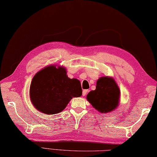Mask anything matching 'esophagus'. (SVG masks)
Listing matches in <instances>:
<instances>
[{
  "mask_svg": "<svg viewBox=\"0 0 157 157\" xmlns=\"http://www.w3.org/2000/svg\"><path fill=\"white\" fill-rule=\"evenodd\" d=\"M88 91H89V90H84L83 91H82V96H85V95H86V94H87Z\"/></svg>",
  "mask_w": 157,
  "mask_h": 157,
  "instance_id": "34e87169",
  "label": "esophagus"
}]
</instances>
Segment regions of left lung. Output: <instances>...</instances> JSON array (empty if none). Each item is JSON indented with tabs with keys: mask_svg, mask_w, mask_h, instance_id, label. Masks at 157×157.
Masks as SVG:
<instances>
[{
	"mask_svg": "<svg viewBox=\"0 0 157 157\" xmlns=\"http://www.w3.org/2000/svg\"><path fill=\"white\" fill-rule=\"evenodd\" d=\"M120 91L112 77L103 76L97 81L95 90L87 94V100L100 113H109L119 104Z\"/></svg>",
	"mask_w": 157,
	"mask_h": 157,
	"instance_id": "1",
	"label": "left lung"
}]
</instances>
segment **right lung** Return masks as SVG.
Segmentation results:
<instances>
[{
	"mask_svg": "<svg viewBox=\"0 0 157 157\" xmlns=\"http://www.w3.org/2000/svg\"><path fill=\"white\" fill-rule=\"evenodd\" d=\"M29 93L35 109L53 115L63 111L72 98L81 96L82 89L78 79L68 78L64 67L52 65L33 76Z\"/></svg>",
	"mask_w": 157,
	"mask_h": 157,
	"instance_id": "right-lung-1",
	"label": "right lung"
}]
</instances>
